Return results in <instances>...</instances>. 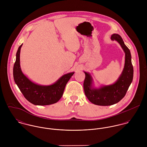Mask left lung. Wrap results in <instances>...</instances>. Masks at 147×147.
Here are the masks:
<instances>
[{
    "label": "left lung",
    "instance_id": "8db88e82",
    "mask_svg": "<svg viewBox=\"0 0 147 147\" xmlns=\"http://www.w3.org/2000/svg\"><path fill=\"white\" fill-rule=\"evenodd\" d=\"M111 40L118 42L125 53L124 68L120 76L114 84L103 85L100 88L93 86V80L90 74L84 71L85 74L83 84L85 94L89 101L94 105L110 106L118 103L125 97L132 82L134 69L129 50L119 34H112Z\"/></svg>",
    "mask_w": 147,
    "mask_h": 147
}]
</instances>
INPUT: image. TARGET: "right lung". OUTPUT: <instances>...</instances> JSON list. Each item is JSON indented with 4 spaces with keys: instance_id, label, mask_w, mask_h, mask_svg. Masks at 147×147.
<instances>
[{
    "instance_id": "1",
    "label": "right lung",
    "mask_w": 147,
    "mask_h": 147,
    "mask_svg": "<svg viewBox=\"0 0 147 147\" xmlns=\"http://www.w3.org/2000/svg\"><path fill=\"white\" fill-rule=\"evenodd\" d=\"M22 45V44L18 49L16 55V61L13 65V74L15 83L25 98L34 105L44 106L57 102L63 96L67 82L75 72L64 75L56 82L50 85H42L33 83L21 71L20 54Z\"/></svg>"
}]
</instances>
